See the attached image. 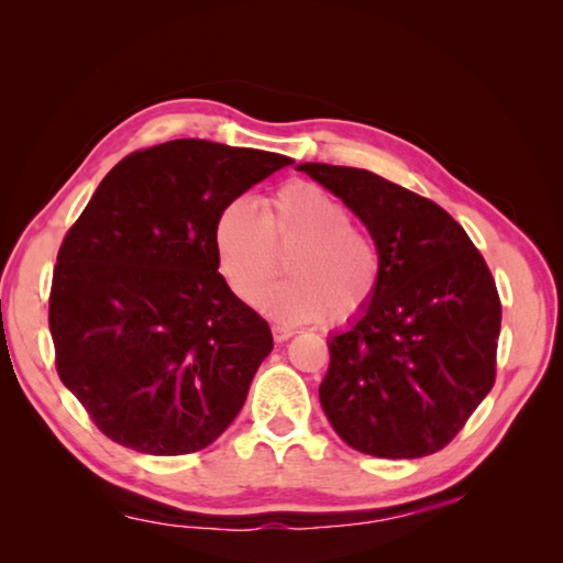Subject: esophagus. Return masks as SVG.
Here are the masks:
<instances>
[{
  "instance_id": "34e87169",
  "label": "esophagus",
  "mask_w": 563,
  "mask_h": 563,
  "mask_svg": "<svg viewBox=\"0 0 563 563\" xmlns=\"http://www.w3.org/2000/svg\"><path fill=\"white\" fill-rule=\"evenodd\" d=\"M295 333H297V329H295V327H288V324H273V339L278 341V343L292 339Z\"/></svg>"
}]
</instances>
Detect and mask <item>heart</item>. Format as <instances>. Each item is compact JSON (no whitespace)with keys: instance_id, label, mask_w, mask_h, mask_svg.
<instances>
[{"instance_id":"1","label":"heart","mask_w":563,"mask_h":563,"mask_svg":"<svg viewBox=\"0 0 563 563\" xmlns=\"http://www.w3.org/2000/svg\"><path fill=\"white\" fill-rule=\"evenodd\" d=\"M214 254L230 288L244 302L258 295L278 271V249L288 278L263 295V309L290 321H345L373 300L379 285V251L357 230L351 210L329 190L292 181L275 190L263 214L254 202L234 198L220 210L212 230Z\"/></svg>"}]
</instances>
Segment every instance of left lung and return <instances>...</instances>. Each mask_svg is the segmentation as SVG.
<instances>
[{"instance_id":"1","label":"left lung","mask_w":563,"mask_h":563,"mask_svg":"<svg viewBox=\"0 0 563 563\" xmlns=\"http://www.w3.org/2000/svg\"><path fill=\"white\" fill-rule=\"evenodd\" d=\"M367 227L379 285L329 339L321 409L343 442L385 460L442 450L496 382L500 297L479 249L433 200L353 166L305 162Z\"/></svg>"}]
</instances>
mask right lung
Here are the masks:
<instances>
[{
  "label": "right lung",
  "instance_id": "right-lung-1",
  "mask_svg": "<svg viewBox=\"0 0 563 563\" xmlns=\"http://www.w3.org/2000/svg\"><path fill=\"white\" fill-rule=\"evenodd\" d=\"M290 157L172 140L99 184L57 251L55 367L106 438L145 454L218 440L273 351L266 319L218 273L220 210Z\"/></svg>",
  "mask_w": 563,
  "mask_h": 563
}]
</instances>
